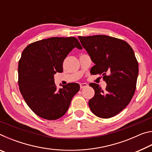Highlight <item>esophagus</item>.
<instances>
[{
    "instance_id": "esophagus-1",
    "label": "esophagus",
    "mask_w": 152,
    "mask_h": 152,
    "mask_svg": "<svg viewBox=\"0 0 152 152\" xmlns=\"http://www.w3.org/2000/svg\"><path fill=\"white\" fill-rule=\"evenodd\" d=\"M80 88H85V87L88 86V84L86 83H81L80 84Z\"/></svg>"
}]
</instances>
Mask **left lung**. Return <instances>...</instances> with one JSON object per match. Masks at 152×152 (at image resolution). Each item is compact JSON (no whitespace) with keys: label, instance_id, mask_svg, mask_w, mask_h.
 Returning a JSON list of instances; mask_svg holds the SVG:
<instances>
[{"label":"left lung","instance_id":"1","mask_svg":"<svg viewBox=\"0 0 152 152\" xmlns=\"http://www.w3.org/2000/svg\"><path fill=\"white\" fill-rule=\"evenodd\" d=\"M78 39L95 65L92 74H102L107 86L90 84L94 96L88 105L96 116L108 119L119 113L135 93L139 72L138 62L132 47L125 41L97 35Z\"/></svg>","mask_w":152,"mask_h":152}]
</instances>
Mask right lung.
Here are the masks:
<instances>
[{"mask_svg": "<svg viewBox=\"0 0 152 152\" xmlns=\"http://www.w3.org/2000/svg\"><path fill=\"white\" fill-rule=\"evenodd\" d=\"M75 48L82 49L76 38L55 37L33 43L23 51L18 66L20 92L30 109L43 119L64 116L79 91L77 83L57 90L53 79L56 72H62L64 60Z\"/></svg>", "mask_w": 152, "mask_h": 152, "instance_id": "right-lung-1", "label": "right lung"}]
</instances>
